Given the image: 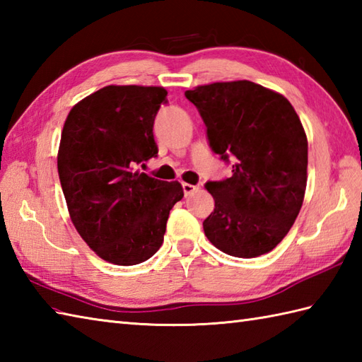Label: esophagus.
I'll return each mask as SVG.
<instances>
[{"label":"esophagus","instance_id":"34e87169","mask_svg":"<svg viewBox=\"0 0 362 362\" xmlns=\"http://www.w3.org/2000/svg\"><path fill=\"white\" fill-rule=\"evenodd\" d=\"M182 188H183V193H185V196H191L199 189L197 185H191V183H183Z\"/></svg>","mask_w":362,"mask_h":362}]
</instances>
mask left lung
<instances>
[{
    "mask_svg": "<svg viewBox=\"0 0 362 362\" xmlns=\"http://www.w3.org/2000/svg\"><path fill=\"white\" fill-rule=\"evenodd\" d=\"M206 127L214 153L232 175L206 182L214 210L204 221L209 241L227 255L271 252L302 209L308 141L286 98L250 81L216 82L185 91Z\"/></svg>",
    "mask_w": 362,
    "mask_h": 362,
    "instance_id": "left-lung-1",
    "label": "left lung"
}]
</instances>
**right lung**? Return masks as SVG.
Returning <instances> with one entry per match:
<instances>
[{
    "label": "right lung",
    "mask_w": 362,
    "mask_h": 362,
    "mask_svg": "<svg viewBox=\"0 0 362 362\" xmlns=\"http://www.w3.org/2000/svg\"><path fill=\"white\" fill-rule=\"evenodd\" d=\"M168 91L109 86L68 113L57 169L73 224L103 259L134 266L156 253L169 211L183 197L179 182L141 173L157 157L153 121Z\"/></svg>",
    "instance_id": "add662e5"
}]
</instances>
